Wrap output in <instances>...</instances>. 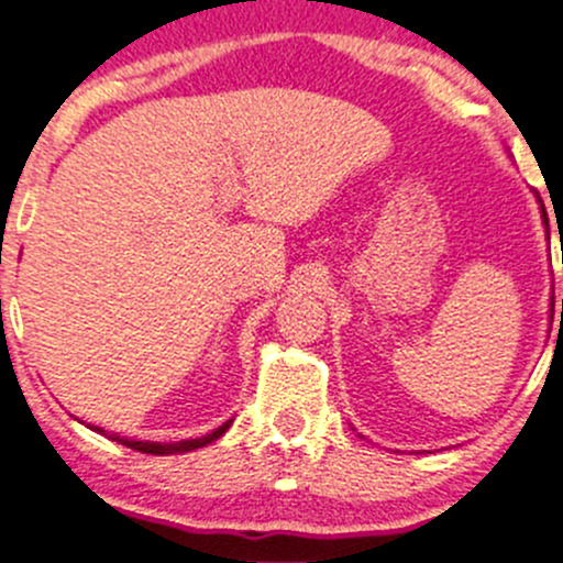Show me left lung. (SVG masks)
I'll use <instances>...</instances> for the list:
<instances>
[{"label": "left lung", "instance_id": "1", "mask_svg": "<svg viewBox=\"0 0 563 563\" xmlns=\"http://www.w3.org/2000/svg\"><path fill=\"white\" fill-rule=\"evenodd\" d=\"M542 218H544V207H542ZM544 223H548V218H544ZM561 310H563V302H561Z\"/></svg>", "mask_w": 563, "mask_h": 563}]
</instances>
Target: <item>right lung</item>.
Instances as JSON below:
<instances>
[{"label": "right lung", "instance_id": "obj_1", "mask_svg": "<svg viewBox=\"0 0 563 563\" xmlns=\"http://www.w3.org/2000/svg\"><path fill=\"white\" fill-rule=\"evenodd\" d=\"M231 422H234V419H229V422H223L218 430H212V433L201 435V439L176 441V444H157V441H130V439H119V435H111V439L119 441V444L130 446V450L144 452V455H176V452H192V450H201V446L212 444V441H218L220 435H223L225 430L231 428ZM92 430H98V433L106 435L103 428H92Z\"/></svg>", "mask_w": 563, "mask_h": 563}]
</instances>
